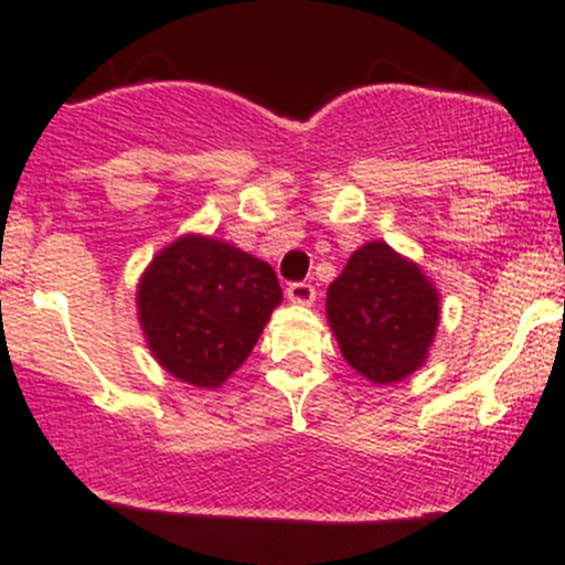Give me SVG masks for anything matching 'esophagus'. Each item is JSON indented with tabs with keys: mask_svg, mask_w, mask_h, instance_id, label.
Here are the masks:
<instances>
[{
	"mask_svg": "<svg viewBox=\"0 0 565 565\" xmlns=\"http://www.w3.org/2000/svg\"><path fill=\"white\" fill-rule=\"evenodd\" d=\"M287 298L298 306H311L317 298V289L309 281H292L287 287Z\"/></svg>",
	"mask_w": 565,
	"mask_h": 565,
	"instance_id": "obj_1",
	"label": "esophagus"
}]
</instances>
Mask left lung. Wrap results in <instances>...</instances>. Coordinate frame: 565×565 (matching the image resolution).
Masks as SVG:
<instances>
[{
	"label": "left lung",
	"instance_id": "8db88e82",
	"mask_svg": "<svg viewBox=\"0 0 565 565\" xmlns=\"http://www.w3.org/2000/svg\"><path fill=\"white\" fill-rule=\"evenodd\" d=\"M328 319L344 361L372 383L388 385L424 363L440 298L413 262L377 241L358 248L328 287Z\"/></svg>",
	"mask_w": 565,
	"mask_h": 565
}]
</instances>
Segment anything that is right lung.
Masks as SVG:
<instances>
[{
  "label": "right lung",
  "mask_w": 565,
  "mask_h": 565,
  "mask_svg": "<svg viewBox=\"0 0 565 565\" xmlns=\"http://www.w3.org/2000/svg\"><path fill=\"white\" fill-rule=\"evenodd\" d=\"M139 319L169 374L218 388L254 350L281 303L276 270L213 237H180L141 276Z\"/></svg>",
  "instance_id": "right-lung-1"
}]
</instances>
